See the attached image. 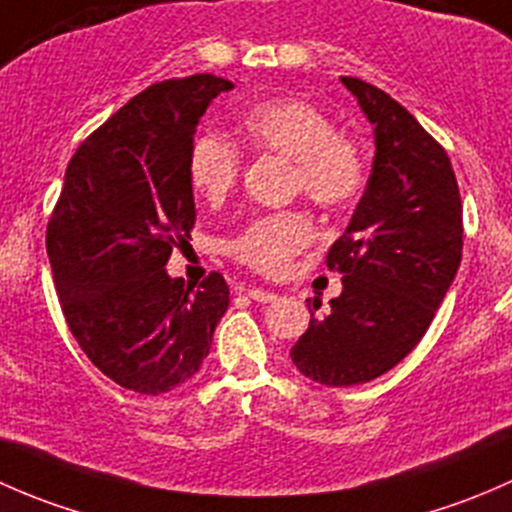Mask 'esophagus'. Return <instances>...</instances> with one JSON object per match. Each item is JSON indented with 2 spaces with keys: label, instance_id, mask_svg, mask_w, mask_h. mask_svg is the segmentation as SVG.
Listing matches in <instances>:
<instances>
[{
  "label": "esophagus",
  "instance_id": "esophagus-1",
  "mask_svg": "<svg viewBox=\"0 0 512 512\" xmlns=\"http://www.w3.org/2000/svg\"><path fill=\"white\" fill-rule=\"evenodd\" d=\"M247 297H250V299H255V302H262V304H267V302H275V299H277V294H275V292H270V289L252 287V289H247Z\"/></svg>",
  "mask_w": 512,
  "mask_h": 512
}]
</instances>
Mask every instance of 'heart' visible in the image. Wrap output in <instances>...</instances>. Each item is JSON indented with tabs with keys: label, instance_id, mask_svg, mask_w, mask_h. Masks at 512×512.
<instances>
[{
	"label": "heart",
	"instance_id": "obj_1",
	"mask_svg": "<svg viewBox=\"0 0 512 512\" xmlns=\"http://www.w3.org/2000/svg\"><path fill=\"white\" fill-rule=\"evenodd\" d=\"M252 151L292 163V193L327 213L349 208L366 183V163L354 138L337 133L332 118L302 98H272L242 116ZM242 173L240 151L218 133H203L188 153V178L195 193L220 203ZM312 223L302 213L255 218L230 242V255L262 275H282L294 255L312 242Z\"/></svg>",
	"mask_w": 512,
	"mask_h": 512
}]
</instances>
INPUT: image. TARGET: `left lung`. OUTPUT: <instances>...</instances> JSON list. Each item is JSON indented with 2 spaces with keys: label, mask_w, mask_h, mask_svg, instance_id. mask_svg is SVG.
Here are the masks:
<instances>
[{
  "label": "left lung",
  "mask_w": 512,
  "mask_h": 512,
  "mask_svg": "<svg viewBox=\"0 0 512 512\" xmlns=\"http://www.w3.org/2000/svg\"><path fill=\"white\" fill-rule=\"evenodd\" d=\"M342 84L374 126V165L347 232L329 247L342 272L329 312L312 304L294 366L324 386H356L394 369L431 327L463 252V205L441 143L389 94L352 76Z\"/></svg>",
  "instance_id": "obj_1"
}]
</instances>
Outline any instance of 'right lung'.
Returning a JSON list of instances; mask_svg holds the SVG:
<instances>
[{
  "mask_svg": "<svg viewBox=\"0 0 512 512\" xmlns=\"http://www.w3.org/2000/svg\"><path fill=\"white\" fill-rule=\"evenodd\" d=\"M227 79L148 86L69 160L46 225V252L71 334L111 381L158 396L200 371L230 304L220 272L198 289L165 272L195 225L188 153Z\"/></svg>",
  "mask_w": 512,
  "mask_h": 512,
  "instance_id": "1",
  "label": "right lung"
}]
</instances>
